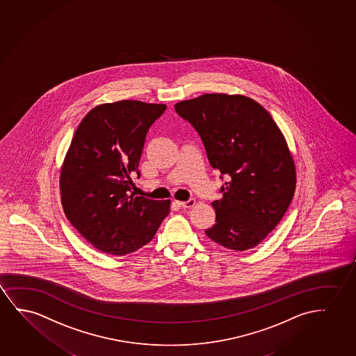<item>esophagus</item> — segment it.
<instances>
[{
    "mask_svg": "<svg viewBox=\"0 0 356 356\" xmlns=\"http://www.w3.org/2000/svg\"><path fill=\"white\" fill-rule=\"evenodd\" d=\"M183 209H191L193 206L195 205V200L194 199H189L188 201H179L178 202Z\"/></svg>",
    "mask_w": 356,
    "mask_h": 356,
    "instance_id": "1",
    "label": "esophagus"
}]
</instances>
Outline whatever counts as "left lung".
Instances as JSON below:
<instances>
[{
    "mask_svg": "<svg viewBox=\"0 0 356 356\" xmlns=\"http://www.w3.org/2000/svg\"><path fill=\"white\" fill-rule=\"evenodd\" d=\"M199 133L211 165L227 175L220 200L211 204L216 223L206 236L245 251L273 231L296 191L294 160L270 113L250 97L204 94L175 104Z\"/></svg>",
    "mask_w": 356,
    "mask_h": 356,
    "instance_id": "left-lung-1",
    "label": "left lung"
}]
</instances>
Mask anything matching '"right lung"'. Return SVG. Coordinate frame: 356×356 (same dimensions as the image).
I'll return each mask as SVG.
<instances>
[{
  "label": "right lung",
  "mask_w": 356,
  "mask_h": 356,
  "mask_svg": "<svg viewBox=\"0 0 356 356\" xmlns=\"http://www.w3.org/2000/svg\"><path fill=\"white\" fill-rule=\"evenodd\" d=\"M167 106L122 100L94 107L83 118L60 175L65 217L86 241L111 255H127L155 236L170 200L131 194L146 133Z\"/></svg>",
  "instance_id": "add662e5"
}]
</instances>
